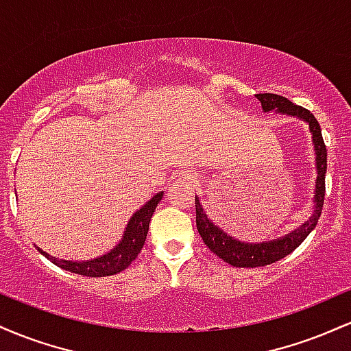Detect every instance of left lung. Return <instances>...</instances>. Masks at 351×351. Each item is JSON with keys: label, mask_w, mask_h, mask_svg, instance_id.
<instances>
[{"label": "left lung", "mask_w": 351, "mask_h": 351, "mask_svg": "<svg viewBox=\"0 0 351 351\" xmlns=\"http://www.w3.org/2000/svg\"><path fill=\"white\" fill-rule=\"evenodd\" d=\"M261 107L267 112H276V114L295 117L308 125L310 135H312L313 150H315V168H317V180L315 189H313V213L305 223H302L299 228L293 229L289 234L277 237V239L263 241V243H244V241L236 239L231 234H228L224 229H221L217 224L209 219V216L204 211L203 204L198 196H196V228H198L204 244L211 249L216 256H219L224 263L234 265V267H263V265L274 264L276 261H280L282 257L289 256L293 249H297L304 243V239L313 228L317 226L318 217L322 215V206H324L325 198V173H327V148H325L324 138H322L320 125L307 108L295 106L291 100H287L282 95L276 94H257Z\"/></svg>", "instance_id": "left-lung-1"}]
</instances>
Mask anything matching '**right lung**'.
<instances>
[{
  "label": "right lung",
  "instance_id": "1",
  "mask_svg": "<svg viewBox=\"0 0 351 351\" xmlns=\"http://www.w3.org/2000/svg\"><path fill=\"white\" fill-rule=\"evenodd\" d=\"M163 198V191L156 193L150 201L143 204L138 211H135L128 219L127 228H125L122 239L119 241V244L114 249L102 254V256L94 257V259L88 261H66L59 259V257L51 256L46 251H43L41 247H36L39 252L43 254L46 259H49L52 264H56L58 267L64 269V271H69L79 276H87V277H106V276H114L119 274L123 269H127L132 264V261H135V257L138 256V252L142 251L145 239L148 234V226H150V219L155 213L156 206Z\"/></svg>",
  "mask_w": 351,
  "mask_h": 351
}]
</instances>
